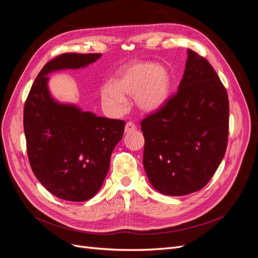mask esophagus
<instances>
[{"mask_svg":"<svg viewBox=\"0 0 258 258\" xmlns=\"http://www.w3.org/2000/svg\"><path fill=\"white\" fill-rule=\"evenodd\" d=\"M137 129L136 123H134L132 121H128L126 123V126H124V132H131V131H135Z\"/></svg>","mask_w":258,"mask_h":258,"instance_id":"34e87169","label":"esophagus"}]
</instances>
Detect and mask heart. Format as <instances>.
Returning <instances> with one entry per match:
<instances>
[{
	"mask_svg": "<svg viewBox=\"0 0 258 258\" xmlns=\"http://www.w3.org/2000/svg\"><path fill=\"white\" fill-rule=\"evenodd\" d=\"M171 76L168 70L153 62H134L117 76L114 84L101 89V100L107 110L119 114L127 110L124 95H135L137 105L144 112L158 110L169 98Z\"/></svg>",
	"mask_w": 258,
	"mask_h": 258,
	"instance_id": "heart-1",
	"label": "heart"
}]
</instances>
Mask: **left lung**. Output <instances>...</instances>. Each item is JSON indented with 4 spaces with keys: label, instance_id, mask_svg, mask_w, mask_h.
I'll return each instance as SVG.
<instances>
[{
    "label": "left lung",
    "instance_id": "obj_1",
    "mask_svg": "<svg viewBox=\"0 0 258 258\" xmlns=\"http://www.w3.org/2000/svg\"><path fill=\"white\" fill-rule=\"evenodd\" d=\"M229 101L210 62L188 49L173 96L141 121L143 166L159 192L183 196L208 184L228 142Z\"/></svg>",
    "mask_w": 258,
    "mask_h": 258
}]
</instances>
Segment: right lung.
Here are the masks:
<instances>
[{
    "instance_id": "right-lung-1",
    "label": "right lung",
    "mask_w": 258,
    "mask_h": 258,
    "mask_svg": "<svg viewBox=\"0 0 258 258\" xmlns=\"http://www.w3.org/2000/svg\"><path fill=\"white\" fill-rule=\"evenodd\" d=\"M100 57L66 52L51 59L36 76L23 108L30 166L45 188L63 200L86 201L99 191L126 122L56 102L47 88V74L84 68Z\"/></svg>"
}]
</instances>
